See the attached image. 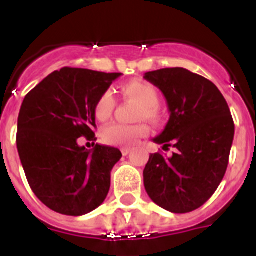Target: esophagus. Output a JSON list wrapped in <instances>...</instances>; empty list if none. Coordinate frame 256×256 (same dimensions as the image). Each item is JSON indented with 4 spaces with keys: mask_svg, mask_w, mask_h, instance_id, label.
<instances>
[{
    "mask_svg": "<svg viewBox=\"0 0 256 256\" xmlns=\"http://www.w3.org/2000/svg\"><path fill=\"white\" fill-rule=\"evenodd\" d=\"M120 151H122V154H123L124 156H126V155H128V154L130 152V148H122Z\"/></svg>",
    "mask_w": 256,
    "mask_h": 256,
    "instance_id": "34e87169",
    "label": "esophagus"
}]
</instances>
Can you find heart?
I'll return each instance as SVG.
<instances>
[{"label":"heart","mask_w":256,"mask_h":256,"mask_svg":"<svg viewBox=\"0 0 256 256\" xmlns=\"http://www.w3.org/2000/svg\"><path fill=\"white\" fill-rule=\"evenodd\" d=\"M122 94L130 100L136 101L142 106L138 112V119L155 120L159 118L158 105L160 102L159 91L155 86L144 80H130L122 87ZM115 101L110 91H105L97 97L94 106V112L97 120L108 122L114 112ZM148 134V128L144 124L138 126H123V124H112L102 130V140L108 144L115 146H133L142 137Z\"/></svg>","instance_id":"heart-1"}]
</instances>
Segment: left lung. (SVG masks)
Masks as SVG:
<instances>
[{"mask_svg": "<svg viewBox=\"0 0 256 256\" xmlns=\"http://www.w3.org/2000/svg\"><path fill=\"white\" fill-rule=\"evenodd\" d=\"M144 78L162 92L170 112L152 141L177 148L172 158L151 154L144 188L162 209L194 212L212 198L227 170L234 137L230 108L214 83L183 68L148 72Z\"/></svg>", "mask_w": 256, "mask_h": 256, "instance_id": "left-lung-1", "label": "left lung"}]
</instances>
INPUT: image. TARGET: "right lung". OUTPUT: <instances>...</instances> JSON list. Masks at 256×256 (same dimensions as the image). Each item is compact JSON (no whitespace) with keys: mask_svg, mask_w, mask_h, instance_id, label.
Masks as SVG:
<instances>
[{"mask_svg":"<svg viewBox=\"0 0 256 256\" xmlns=\"http://www.w3.org/2000/svg\"><path fill=\"white\" fill-rule=\"evenodd\" d=\"M120 76L62 68L22 101L16 134L20 162L32 191L54 212L84 216L108 196L110 173L122 152L101 144L87 150L78 138H94V102Z\"/></svg>","mask_w":256,"mask_h":256,"instance_id":"right-lung-1","label":"right lung"}]
</instances>
